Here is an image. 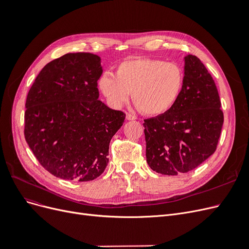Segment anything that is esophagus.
<instances>
[{"mask_svg":"<svg viewBox=\"0 0 249 249\" xmlns=\"http://www.w3.org/2000/svg\"><path fill=\"white\" fill-rule=\"evenodd\" d=\"M125 118H126L127 120H135V119H136V117H135L133 114H130V113H126Z\"/></svg>","mask_w":249,"mask_h":249,"instance_id":"esophagus-1","label":"esophagus"}]
</instances>
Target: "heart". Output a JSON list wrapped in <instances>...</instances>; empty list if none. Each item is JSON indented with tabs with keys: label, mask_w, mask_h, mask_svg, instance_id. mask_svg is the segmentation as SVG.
<instances>
[{
	"label": "heart",
	"mask_w": 249,
	"mask_h": 249,
	"mask_svg": "<svg viewBox=\"0 0 249 249\" xmlns=\"http://www.w3.org/2000/svg\"><path fill=\"white\" fill-rule=\"evenodd\" d=\"M185 73L177 63L159 59L124 60L116 67L115 76L105 72L97 85L113 107L129 99L145 115L157 116L170 110L183 91Z\"/></svg>",
	"instance_id": "1"
}]
</instances>
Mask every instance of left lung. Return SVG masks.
I'll list each match as a JSON object with an SVG mask.
<instances>
[{"mask_svg": "<svg viewBox=\"0 0 249 249\" xmlns=\"http://www.w3.org/2000/svg\"><path fill=\"white\" fill-rule=\"evenodd\" d=\"M184 60L185 83L178 102L143 124L146 162L165 176L189 172L212 156L223 124L212 76L196 56L187 55Z\"/></svg>", "mask_w": 249, "mask_h": 249, "instance_id": "obj_1", "label": "left lung"}]
</instances>
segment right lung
Returning <instances> with one entry per match:
<instances>
[{"mask_svg":"<svg viewBox=\"0 0 249 249\" xmlns=\"http://www.w3.org/2000/svg\"><path fill=\"white\" fill-rule=\"evenodd\" d=\"M102 73L97 55L70 53L44 66L29 90L25 138L53 176L88 182L106 169L110 141L125 114L99 100Z\"/></svg>","mask_w":249,"mask_h":249,"instance_id":"obj_1","label":"right lung"}]
</instances>
